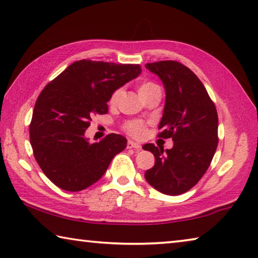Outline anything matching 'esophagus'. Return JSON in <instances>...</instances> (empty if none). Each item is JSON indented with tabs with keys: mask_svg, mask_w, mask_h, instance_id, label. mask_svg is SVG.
<instances>
[{
	"mask_svg": "<svg viewBox=\"0 0 258 258\" xmlns=\"http://www.w3.org/2000/svg\"><path fill=\"white\" fill-rule=\"evenodd\" d=\"M127 149H135V150H141V146L139 143L132 141V140H128L127 142Z\"/></svg>",
	"mask_w": 258,
	"mask_h": 258,
	"instance_id": "34e87169",
	"label": "esophagus"
}]
</instances>
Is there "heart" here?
<instances>
[{
  "mask_svg": "<svg viewBox=\"0 0 258 258\" xmlns=\"http://www.w3.org/2000/svg\"><path fill=\"white\" fill-rule=\"evenodd\" d=\"M138 91H139V94L141 95V98L143 99L145 97H147L148 94L155 92V91H160V87L152 82H145V83H142V84L139 85ZM121 92H123L121 89H117L115 92L111 94L109 102H110L111 104H116L117 102H118ZM123 128L126 133L132 135V137L141 138L146 133V123L143 120H140V119L128 120L124 124Z\"/></svg>",
  "mask_w": 258,
  "mask_h": 258,
  "instance_id": "b5f03b06",
  "label": "heart"
}]
</instances>
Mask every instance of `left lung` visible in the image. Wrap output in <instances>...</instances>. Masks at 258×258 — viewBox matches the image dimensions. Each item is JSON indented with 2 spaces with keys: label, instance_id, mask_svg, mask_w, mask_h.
Returning <instances> with one entry per match:
<instances>
[{
  "label": "left lung",
  "instance_id": "1",
  "mask_svg": "<svg viewBox=\"0 0 258 258\" xmlns=\"http://www.w3.org/2000/svg\"><path fill=\"white\" fill-rule=\"evenodd\" d=\"M146 68L160 78L166 92L158 137L172 138L174 146L166 151L152 143L142 147L156 159L145 177L161 194L177 196L197 184L212 163L218 143L217 111L203 83L184 64L167 60Z\"/></svg>",
  "mask_w": 258,
  "mask_h": 258
}]
</instances>
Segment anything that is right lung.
Segmentation results:
<instances>
[{"mask_svg": "<svg viewBox=\"0 0 258 258\" xmlns=\"http://www.w3.org/2000/svg\"><path fill=\"white\" fill-rule=\"evenodd\" d=\"M140 64L80 60L47 84L35 103L29 125L30 145L43 173L66 191L84 190L99 181L127 140L111 133L91 143L85 131L95 113L120 86L141 74Z\"/></svg>", "mask_w": 258, "mask_h": 258, "instance_id": "add662e5", "label": "right lung"}]
</instances>
